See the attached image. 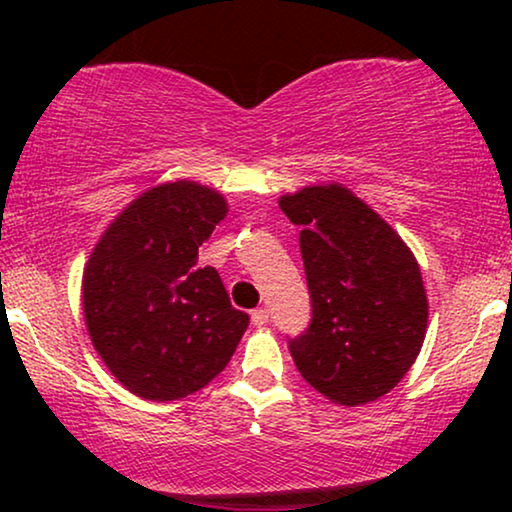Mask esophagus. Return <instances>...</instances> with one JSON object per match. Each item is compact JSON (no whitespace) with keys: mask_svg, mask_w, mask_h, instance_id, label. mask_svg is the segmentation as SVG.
<instances>
[{"mask_svg":"<svg viewBox=\"0 0 512 512\" xmlns=\"http://www.w3.org/2000/svg\"><path fill=\"white\" fill-rule=\"evenodd\" d=\"M251 324H254L256 328L268 324V310H265V307H258V310L251 312Z\"/></svg>","mask_w":512,"mask_h":512,"instance_id":"34e87169","label":"esophagus"}]
</instances>
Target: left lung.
<instances>
[{
  "mask_svg": "<svg viewBox=\"0 0 512 512\" xmlns=\"http://www.w3.org/2000/svg\"><path fill=\"white\" fill-rule=\"evenodd\" d=\"M300 230L312 321L289 340L305 382L338 405H363L403 380L426 335L422 272L366 202L340 184L279 200Z\"/></svg>",
  "mask_w": 512,
  "mask_h": 512,
  "instance_id": "8db88e82",
  "label": "left lung"
}]
</instances>
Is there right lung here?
<instances>
[{
	"mask_svg": "<svg viewBox=\"0 0 512 512\" xmlns=\"http://www.w3.org/2000/svg\"><path fill=\"white\" fill-rule=\"evenodd\" d=\"M221 193L160 184L104 230L83 270L90 340L125 389L146 401H179L228 366L249 314L230 305L219 272L198 247L226 219Z\"/></svg>",
	"mask_w": 512,
	"mask_h": 512,
	"instance_id": "obj_1",
	"label": "right lung"
}]
</instances>
